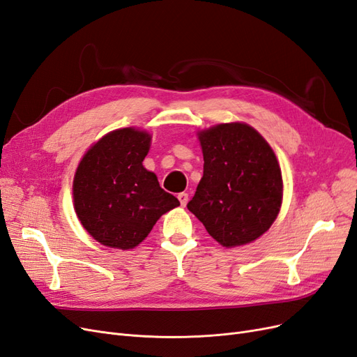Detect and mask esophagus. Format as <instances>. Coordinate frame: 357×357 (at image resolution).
I'll use <instances>...</instances> for the list:
<instances>
[{
    "mask_svg": "<svg viewBox=\"0 0 357 357\" xmlns=\"http://www.w3.org/2000/svg\"><path fill=\"white\" fill-rule=\"evenodd\" d=\"M178 201H180V205L181 206H186V204H188V201H189V195L186 193V192H181V193H178Z\"/></svg>",
    "mask_w": 357,
    "mask_h": 357,
    "instance_id": "1",
    "label": "esophagus"
}]
</instances>
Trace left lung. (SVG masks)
Returning <instances> with one entry per match:
<instances>
[{
  "label": "left lung",
  "mask_w": 357,
  "mask_h": 357,
  "mask_svg": "<svg viewBox=\"0 0 357 357\" xmlns=\"http://www.w3.org/2000/svg\"><path fill=\"white\" fill-rule=\"evenodd\" d=\"M198 137L204 176L188 210L226 248L260 238L276 220L284 195L272 147L243 122L218 124Z\"/></svg>",
  "instance_id": "8db88e82"
}]
</instances>
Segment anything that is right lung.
Returning <instances> with one entry per match:
<instances>
[{
    "label": "right lung",
    "mask_w": 357,
    "mask_h": 357,
    "mask_svg": "<svg viewBox=\"0 0 357 357\" xmlns=\"http://www.w3.org/2000/svg\"><path fill=\"white\" fill-rule=\"evenodd\" d=\"M151 134L110 131L84 155L73 177V205L84 229L102 245L131 250L180 202L143 167Z\"/></svg>",
    "instance_id": "add662e5"
}]
</instances>
